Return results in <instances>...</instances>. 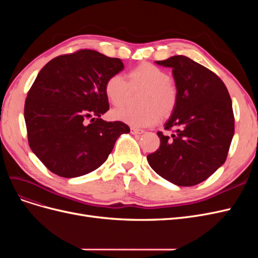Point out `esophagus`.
I'll use <instances>...</instances> for the list:
<instances>
[{"instance_id": "obj_1", "label": "esophagus", "mask_w": 258, "mask_h": 258, "mask_svg": "<svg viewBox=\"0 0 258 258\" xmlns=\"http://www.w3.org/2000/svg\"><path fill=\"white\" fill-rule=\"evenodd\" d=\"M130 132H131L132 135H142V134H144V130L138 129V128H135V127H131L130 128Z\"/></svg>"}]
</instances>
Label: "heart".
Masks as SVG:
<instances>
[{"label": "heart", "mask_w": 258, "mask_h": 258, "mask_svg": "<svg viewBox=\"0 0 258 258\" xmlns=\"http://www.w3.org/2000/svg\"><path fill=\"white\" fill-rule=\"evenodd\" d=\"M128 82L120 74H113L104 83L108 102L119 106L126 102L130 89H142L138 99L139 107L122 106L112 112L116 120L132 127L145 128L161 118H168L177 105V87L165 70L150 62L137 66L128 73Z\"/></svg>", "instance_id": "obj_1"}]
</instances>
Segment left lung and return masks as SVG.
Listing matches in <instances>:
<instances>
[{
  "label": "left lung",
  "instance_id": "8db88e82",
  "mask_svg": "<svg viewBox=\"0 0 258 258\" xmlns=\"http://www.w3.org/2000/svg\"><path fill=\"white\" fill-rule=\"evenodd\" d=\"M156 63L172 68L178 99L165 124L173 134L157 132L160 146L147 155V161L171 183L197 185L227 158L235 134L230 96L220 77L188 57L173 56Z\"/></svg>",
  "mask_w": 258,
  "mask_h": 258
}]
</instances>
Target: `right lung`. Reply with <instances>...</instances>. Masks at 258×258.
I'll use <instances>...</instances> for the list:
<instances>
[{
	"instance_id": "right-lung-1",
	"label": "right lung",
	"mask_w": 258,
	"mask_h": 258,
	"mask_svg": "<svg viewBox=\"0 0 258 258\" xmlns=\"http://www.w3.org/2000/svg\"><path fill=\"white\" fill-rule=\"evenodd\" d=\"M123 63L80 49L50 60L38 73L25 103L31 150L52 173L71 178L98 169L116 140L130 128L100 118L108 111L104 83Z\"/></svg>"
}]
</instances>
